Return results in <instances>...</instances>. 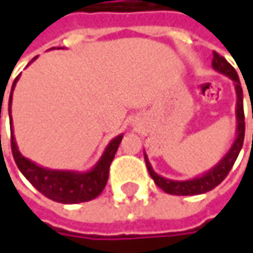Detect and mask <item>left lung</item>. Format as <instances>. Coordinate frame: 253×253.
<instances>
[{
  "label": "left lung",
  "instance_id": "1",
  "mask_svg": "<svg viewBox=\"0 0 253 253\" xmlns=\"http://www.w3.org/2000/svg\"><path fill=\"white\" fill-rule=\"evenodd\" d=\"M212 67L214 70H217L218 73L227 76L234 82V89H236V96H237V102H236V139L231 145V148L227 151V154L208 171H205L202 176L195 177V178H189V180H171V178H166V177L160 176L154 171L148 155L145 154V163L149 171V176L152 177V180L155 181V184L158 187H161L166 193L170 195H178V196H192V195H201V193H207L210 190H212L215 186H218L226 177L228 171L231 170L234 161L239 157V152L243 146V139H245V113H243V90L240 86V80L236 73V70L227 63V60L224 57H220L217 52H214V58H212ZM253 117V111H252Z\"/></svg>",
  "mask_w": 253,
  "mask_h": 253
}]
</instances>
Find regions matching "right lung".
I'll return each mask as SVG.
<instances>
[{
    "mask_svg": "<svg viewBox=\"0 0 253 253\" xmlns=\"http://www.w3.org/2000/svg\"><path fill=\"white\" fill-rule=\"evenodd\" d=\"M35 60H36V57L32 61H35ZM19 77L20 76L14 79L13 86H11V93H10V101H8L10 117H11L13 90L16 87ZM10 126H11V151H13V157H14V161H16L19 170L33 184V187H36L42 195H45L46 198H49L55 202H61V204L87 202V201L95 199L104 190L107 180H108L110 166H111L114 155L119 149V145L123 139V134L116 136L107 145L104 154L101 155L98 163L89 171L51 170V169L38 166L36 163L30 161L29 158H26L20 154L17 143H16V137L13 134V120H10Z\"/></svg>",
    "mask_w": 253,
    "mask_h": 253,
    "instance_id": "right-lung-1",
    "label": "right lung"
}]
</instances>
